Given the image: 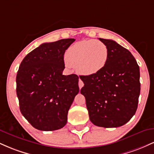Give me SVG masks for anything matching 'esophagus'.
<instances>
[{
  "mask_svg": "<svg viewBox=\"0 0 154 154\" xmlns=\"http://www.w3.org/2000/svg\"><path fill=\"white\" fill-rule=\"evenodd\" d=\"M79 89H81V88H82V87H83V85H84V83H83V82L82 80H81V79L80 78H79Z\"/></svg>",
  "mask_w": 154,
  "mask_h": 154,
  "instance_id": "1",
  "label": "esophagus"
}]
</instances>
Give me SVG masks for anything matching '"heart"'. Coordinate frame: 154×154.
<instances>
[{"instance_id": "b5f03b06", "label": "heart", "mask_w": 154, "mask_h": 154, "mask_svg": "<svg viewBox=\"0 0 154 154\" xmlns=\"http://www.w3.org/2000/svg\"><path fill=\"white\" fill-rule=\"evenodd\" d=\"M65 63L76 66L77 71L85 75H92L101 71L109 57L106 45L100 40H85L75 43L67 49Z\"/></svg>"}]
</instances>
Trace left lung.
<instances>
[{
  "instance_id": "1",
  "label": "left lung",
  "mask_w": 154,
  "mask_h": 154,
  "mask_svg": "<svg viewBox=\"0 0 154 154\" xmlns=\"http://www.w3.org/2000/svg\"><path fill=\"white\" fill-rule=\"evenodd\" d=\"M109 57L101 71L79 76L90 120L102 128H118L135 115L140 93V68L128 49L112 40L99 38Z\"/></svg>"
}]
</instances>
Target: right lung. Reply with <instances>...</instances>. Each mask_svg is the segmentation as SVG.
<instances>
[{"label": "right lung", "instance_id": "1", "mask_svg": "<svg viewBox=\"0 0 154 154\" xmlns=\"http://www.w3.org/2000/svg\"><path fill=\"white\" fill-rule=\"evenodd\" d=\"M75 39L43 43L22 60L17 75L19 109L32 127L42 131L62 128L76 95L79 77L63 75V55Z\"/></svg>", "mask_w": 154, "mask_h": 154}]
</instances>
